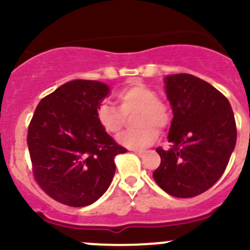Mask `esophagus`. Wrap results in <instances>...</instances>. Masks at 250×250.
<instances>
[{
	"instance_id": "34e87169",
	"label": "esophagus",
	"mask_w": 250,
	"mask_h": 250,
	"mask_svg": "<svg viewBox=\"0 0 250 250\" xmlns=\"http://www.w3.org/2000/svg\"><path fill=\"white\" fill-rule=\"evenodd\" d=\"M134 153H135V155L139 156V157H141V156H144V153H145V152H144V151H134Z\"/></svg>"
}]
</instances>
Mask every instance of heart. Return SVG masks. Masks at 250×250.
Listing matches in <instances>:
<instances>
[{
    "instance_id": "b5f03b06",
    "label": "heart",
    "mask_w": 250,
    "mask_h": 250,
    "mask_svg": "<svg viewBox=\"0 0 250 250\" xmlns=\"http://www.w3.org/2000/svg\"><path fill=\"white\" fill-rule=\"evenodd\" d=\"M118 109L109 104H102L95 111L99 127L106 134L117 135L125 127V116L135 112L133 125L137 129L125 132L118 138L121 145L128 148H145L152 145L160 137V130H165L172 122L169 104L157 97L150 85L133 81L115 93Z\"/></svg>"
}]
</instances>
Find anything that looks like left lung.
Segmentation results:
<instances>
[{"instance_id":"left-lung-1","label":"left lung","mask_w":250,"mask_h":250,"mask_svg":"<svg viewBox=\"0 0 250 250\" xmlns=\"http://www.w3.org/2000/svg\"><path fill=\"white\" fill-rule=\"evenodd\" d=\"M173 109L169 150L157 147L161 165L153 179L174 197L206 192L220 179L237 140L233 111L228 98L201 78L188 74L166 78Z\"/></svg>"}]
</instances>
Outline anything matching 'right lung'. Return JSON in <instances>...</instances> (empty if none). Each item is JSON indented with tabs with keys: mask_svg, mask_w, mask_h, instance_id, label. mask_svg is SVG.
Masks as SVG:
<instances>
[{
	"mask_svg": "<svg viewBox=\"0 0 250 250\" xmlns=\"http://www.w3.org/2000/svg\"><path fill=\"white\" fill-rule=\"evenodd\" d=\"M110 92L105 83L75 80L37 105L27 129L32 174L57 202L85 207L104 195L125 153L99 127L95 111Z\"/></svg>",
	"mask_w": 250,
	"mask_h": 250,
	"instance_id": "add662e5",
	"label": "right lung"
}]
</instances>
